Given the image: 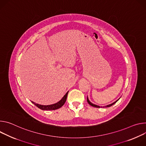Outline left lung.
Masks as SVG:
<instances>
[{
    "label": "left lung",
    "mask_w": 146,
    "mask_h": 146,
    "mask_svg": "<svg viewBox=\"0 0 146 146\" xmlns=\"http://www.w3.org/2000/svg\"><path fill=\"white\" fill-rule=\"evenodd\" d=\"M119 99L118 100H117V101H115V102H114V103H112V104H109V105H107V106H104V107H103H103H111V106H112L113 104H114L115 103H117L118 100H119ZM87 102H88V103L90 105V106H93V107H96V108H102V107H100L99 106H98V105H95V104H93V103H92L89 100V99H88V98L87 97Z\"/></svg>",
    "instance_id": "8db88e82"
}]
</instances>
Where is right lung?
<instances>
[{"label":"right lung","mask_w":146,"mask_h":146,"mask_svg":"<svg viewBox=\"0 0 146 146\" xmlns=\"http://www.w3.org/2000/svg\"><path fill=\"white\" fill-rule=\"evenodd\" d=\"M68 93V92H67L66 93V94L64 96V97L61 99V100H60L58 102H57V103L53 104H51V105L43 106V105H40V104L35 103L34 102H31L33 104H34L37 107H38L39 108H40L42 110H57V109L61 107L64 104V103H66Z\"/></svg>","instance_id":"right-lung-1"}]
</instances>
